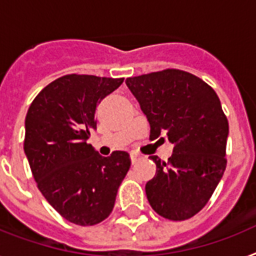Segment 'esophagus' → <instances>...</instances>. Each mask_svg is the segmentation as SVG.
Wrapping results in <instances>:
<instances>
[{
    "label": "esophagus",
    "mask_w": 256,
    "mask_h": 256,
    "mask_svg": "<svg viewBox=\"0 0 256 256\" xmlns=\"http://www.w3.org/2000/svg\"><path fill=\"white\" fill-rule=\"evenodd\" d=\"M130 160H132V164H136V160H140V156H138V154H132V156H130Z\"/></svg>",
    "instance_id": "34e87169"
}]
</instances>
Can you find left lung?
<instances>
[{"mask_svg":"<svg viewBox=\"0 0 256 256\" xmlns=\"http://www.w3.org/2000/svg\"><path fill=\"white\" fill-rule=\"evenodd\" d=\"M150 124V140L168 136V162L156 156L146 196L164 218L184 220L206 206L226 170L228 122L216 92L200 78L168 69L126 80Z\"/></svg>","mask_w":256,"mask_h":256,"instance_id":"8db88e82","label":"left lung"}]
</instances>
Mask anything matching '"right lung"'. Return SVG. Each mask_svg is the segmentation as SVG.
Returning <instances> with one entry per match:
<instances>
[{
    "label": "right lung",
    "mask_w": 256,
    "mask_h": 256,
    "mask_svg": "<svg viewBox=\"0 0 256 256\" xmlns=\"http://www.w3.org/2000/svg\"><path fill=\"white\" fill-rule=\"evenodd\" d=\"M124 78L69 74L46 86L25 118L24 150L38 188L60 214L80 226L106 219L130 168L126 152L110 156L88 144L96 104Z\"/></svg>",
    "instance_id": "right-lung-1"
}]
</instances>
